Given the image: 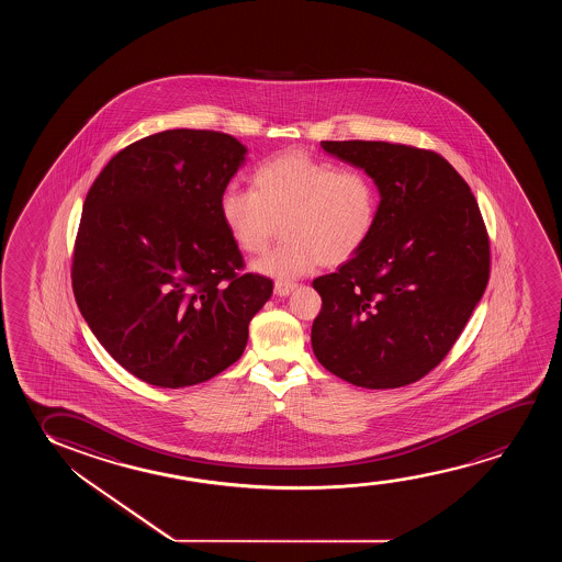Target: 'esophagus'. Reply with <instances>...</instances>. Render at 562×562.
<instances>
[{"label": "esophagus", "mask_w": 562, "mask_h": 562, "mask_svg": "<svg viewBox=\"0 0 562 562\" xmlns=\"http://www.w3.org/2000/svg\"><path fill=\"white\" fill-rule=\"evenodd\" d=\"M295 282H282V280H278L277 284H274V293L280 295V297H285V295H290V293L295 290Z\"/></svg>", "instance_id": "34e87169"}]
</instances>
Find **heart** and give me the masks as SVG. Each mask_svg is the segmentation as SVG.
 I'll use <instances>...</instances> for the list:
<instances>
[{
	"label": "heart",
	"mask_w": 562,
	"mask_h": 562,
	"mask_svg": "<svg viewBox=\"0 0 562 562\" xmlns=\"http://www.w3.org/2000/svg\"><path fill=\"white\" fill-rule=\"evenodd\" d=\"M254 190L228 186L221 218L244 254L259 255L282 224L284 241L255 262L280 280L303 277L316 265L353 259L376 228L380 192L361 169H339L303 151H288L254 170Z\"/></svg>",
	"instance_id": "1"
}]
</instances>
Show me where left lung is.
I'll list each match as a JSON object with an SVG mask.
<instances>
[{
  "label": "left lung",
  "mask_w": 562,
  "mask_h": 562,
  "mask_svg": "<svg viewBox=\"0 0 562 562\" xmlns=\"http://www.w3.org/2000/svg\"><path fill=\"white\" fill-rule=\"evenodd\" d=\"M321 146L374 178L380 213L367 246L313 280L323 297L313 351L349 384H413L446 359L490 280L476 198L430 149L362 139Z\"/></svg>",
  "instance_id": "obj_1"
}]
</instances>
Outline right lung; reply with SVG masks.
I'll use <instances>...</instances> for the list:
<instances>
[{"label": "right lung", "instance_id": "right-lung-1", "mask_svg": "<svg viewBox=\"0 0 562 562\" xmlns=\"http://www.w3.org/2000/svg\"><path fill=\"white\" fill-rule=\"evenodd\" d=\"M231 134L165 131L111 159L86 195L72 292L123 369L159 387L207 382L238 361L272 280L244 257L221 195L246 161Z\"/></svg>", "mask_w": 562, "mask_h": 562}]
</instances>
